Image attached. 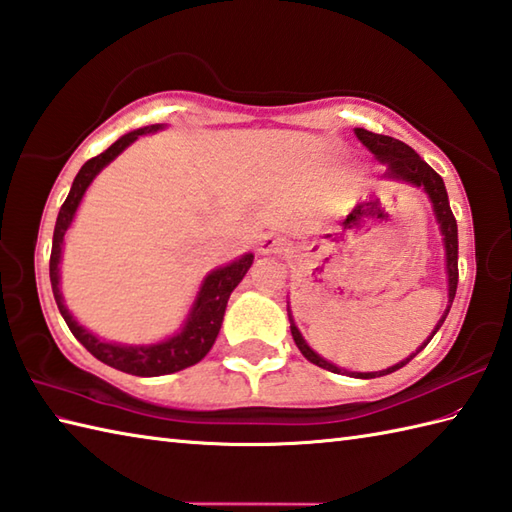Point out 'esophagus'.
<instances>
[{
  "mask_svg": "<svg viewBox=\"0 0 512 512\" xmlns=\"http://www.w3.org/2000/svg\"><path fill=\"white\" fill-rule=\"evenodd\" d=\"M286 250V239L279 237V235H264L259 239V253L262 255H277V253H284Z\"/></svg>",
  "mask_w": 512,
  "mask_h": 512,
  "instance_id": "obj_1",
  "label": "esophagus"
}]
</instances>
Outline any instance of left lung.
Segmentation results:
<instances>
[{"label":"left lung","instance_id":"left-lung-1","mask_svg":"<svg viewBox=\"0 0 512 512\" xmlns=\"http://www.w3.org/2000/svg\"><path fill=\"white\" fill-rule=\"evenodd\" d=\"M354 134L369 151H372V154L376 156V160L383 162V165L387 167L385 176H383L385 180L405 182V184H411V187H418V189H422L424 193H427V198L431 202V209H433V215H436V222L440 226V235H442V244H444V257H447V290H449L447 310L442 312V317L436 323V328H433V332L427 336V341H424L416 352H413L411 356H407L405 361H400V363L391 365L387 369H380V372H347V369H341V367H336L334 363L325 361V358L314 352L312 347L306 343V339H303V336H301L295 319H292L290 301H288V319H290L292 339H295L301 354L306 356L310 363L319 365L323 369H328V372H334V374H347V376H352V378H376V376H387L391 372H396V369L405 367L413 356H416L418 352L424 350V347H427V343L442 328L444 319H447V314L451 310V303L455 299V290H458V222H455V217H453L451 204H449V195H447V187H444V180L409 145H405V143H402V140H396V138H391V136L367 132V129H363V127H356Z\"/></svg>","mask_w":512,"mask_h":512}]
</instances>
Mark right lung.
<instances>
[{"instance_id":"add662e5","label":"right lung","mask_w":512,"mask_h":512,"mask_svg":"<svg viewBox=\"0 0 512 512\" xmlns=\"http://www.w3.org/2000/svg\"><path fill=\"white\" fill-rule=\"evenodd\" d=\"M160 129H165V125H147V127L134 129V132L118 138L112 147H107L103 151V154L85 162L81 171L76 173L68 198H65L61 206L57 224H54V235H52L50 284H52L54 301H57L61 317L65 319V323H68V328L76 336V341H79L92 356L99 358L101 363L110 365L114 369H121V372L132 374V376H165L200 363L202 358L209 354L217 334H220L228 297H231V292L237 288L239 281L244 279L250 264H253L255 259L253 253H246L231 264L211 270V273L202 279L198 295H195L187 319L182 321L180 330L173 336H169V339H162L158 343L127 345V343L105 341V339H99L96 334H92L88 328H83V325L72 317V312L68 310V306H65L63 295H61L59 264L63 255L65 231L72 226L83 195L94 182V178L99 176V173L110 165L114 158L121 156L138 136L156 134Z\"/></svg>"}]
</instances>
